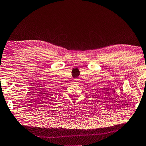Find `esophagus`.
<instances>
[{
    "mask_svg": "<svg viewBox=\"0 0 146 146\" xmlns=\"http://www.w3.org/2000/svg\"><path fill=\"white\" fill-rule=\"evenodd\" d=\"M78 80V78H75L74 80V83H78V82H77V81Z\"/></svg>",
    "mask_w": 146,
    "mask_h": 146,
    "instance_id": "esophagus-1",
    "label": "esophagus"
}]
</instances>
